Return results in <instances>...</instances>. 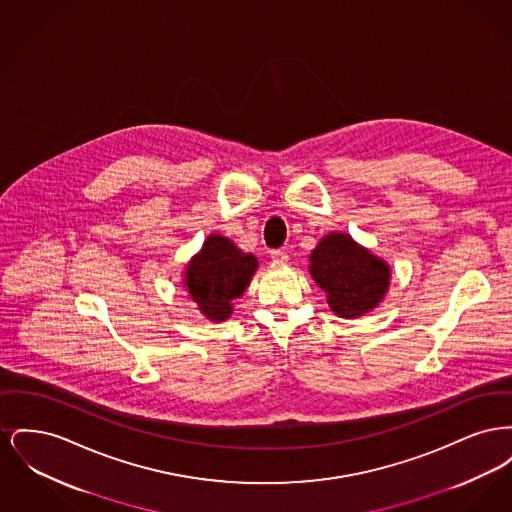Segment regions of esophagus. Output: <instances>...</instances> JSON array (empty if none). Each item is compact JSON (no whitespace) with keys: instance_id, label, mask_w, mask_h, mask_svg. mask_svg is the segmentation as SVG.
<instances>
[{"instance_id":"obj_1","label":"esophagus","mask_w":512,"mask_h":512,"mask_svg":"<svg viewBox=\"0 0 512 512\" xmlns=\"http://www.w3.org/2000/svg\"><path fill=\"white\" fill-rule=\"evenodd\" d=\"M270 257H272V261H274V263H288V259H290V257H288V253H286V251H280V249L272 251V253H270Z\"/></svg>"}]
</instances>
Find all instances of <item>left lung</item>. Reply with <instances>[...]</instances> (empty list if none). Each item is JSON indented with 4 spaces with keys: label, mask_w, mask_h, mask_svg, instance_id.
<instances>
[{
    "label": "left lung",
    "mask_w": 512,
    "mask_h": 512,
    "mask_svg": "<svg viewBox=\"0 0 512 512\" xmlns=\"http://www.w3.org/2000/svg\"><path fill=\"white\" fill-rule=\"evenodd\" d=\"M309 272L326 301L341 318L363 317L390 290L391 268L382 257L357 244L345 232L320 238L309 255Z\"/></svg>",
    "instance_id": "8db88e82"
}]
</instances>
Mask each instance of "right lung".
Listing matches in <instances>:
<instances>
[{
	"mask_svg": "<svg viewBox=\"0 0 512 512\" xmlns=\"http://www.w3.org/2000/svg\"><path fill=\"white\" fill-rule=\"evenodd\" d=\"M257 268L255 255L244 253L220 234H209L186 265L184 288L203 317L224 322L234 313V301L244 295Z\"/></svg>",
	"mask_w": 512,
	"mask_h": 512,
	"instance_id": "add662e5",
	"label": "right lung"
}]
</instances>
